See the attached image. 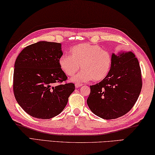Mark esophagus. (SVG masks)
Listing matches in <instances>:
<instances>
[{
    "label": "esophagus",
    "mask_w": 155,
    "mask_h": 155,
    "mask_svg": "<svg viewBox=\"0 0 155 155\" xmlns=\"http://www.w3.org/2000/svg\"><path fill=\"white\" fill-rule=\"evenodd\" d=\"M82 86V84H79V83H76L75 84V88H80V86Z\"/></svg>",
    "instance_id": "1"
}]
</instances>
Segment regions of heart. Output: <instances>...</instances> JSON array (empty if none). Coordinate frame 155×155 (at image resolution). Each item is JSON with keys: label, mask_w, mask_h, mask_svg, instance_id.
<instances>
[{"label": "heart", "mask_w": 155, "mask_h": 155, "mask_svg": "<svg viewBox=\"0 0 155 155\" xmlns=\"http://www.w3.org/2000/svg\"><path fill=\"white\" fill-rule=\"evenodd\" d=\"M71 56L62 54L58 64L65 75L72 76L80 68L82 70L72 78L75 82H100L105 80L112 69V58L101 46L81 43L70 49Z\"/></svg>", "instance_id": "heart-1"}]
</instances>
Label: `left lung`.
Here are the masks:
<instances>
[{"label":"left lung","mask_w":155,"mask_h":155,"mask_svg":"<svg viewBox=\"0 0 155 155\" xmlns=\"http://www.w3.org/2000/svg\"><path fill=\"white\" fill-rule=\"evenodd\" d=\"M107 77L90 86L87 99L90 110L99 117L110 120L126 114L134 107L142 87L139 62L132 51L112 54Z\"/></svg>","instance_id":"1"}]
</instances>
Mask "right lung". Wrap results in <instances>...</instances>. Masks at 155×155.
Instances as JSON below:
<instances>
[{
	"label": "right lung",
	"instance_id": "1",
	"mask_svg": "<svg viewBox=\"0 0 155 155\" xmlns=\"http://www.w3.org/2000/svg\"><path fill=\"white\" fill-rule=\"evenodd\" d=\"M61 43L39 41L21 50L15 60L13 93L18 104L34 118L50 119L58 115L75 90L58 64Z\"/></svg>",
	"mask_w": 155,
	"mask_h": 155
}]
</instances>
